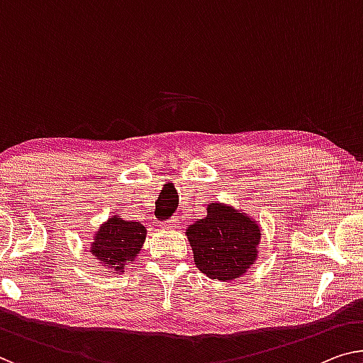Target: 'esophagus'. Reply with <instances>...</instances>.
Segmentation results:
<instances>
[{
    "label": "esophagus",
    "mask_w": 363,
    "mask_h": 363,
    "mask_svg": "<svg viewBox=\"0 0 363 363\" xmlns=\"http://www.w3.org/2000/svg\"><path fill=\"white\" fill-rule=\"evenodd\" d=\"M177 223H179V220H177V218H169V220L163 221L161 226H163V228H172V226H176Z\"/></svg>",
    "instance_id": "34e87169"
}]
</instances>
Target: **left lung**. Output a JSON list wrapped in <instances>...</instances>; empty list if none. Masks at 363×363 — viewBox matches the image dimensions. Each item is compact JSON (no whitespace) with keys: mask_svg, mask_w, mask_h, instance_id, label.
I'll list each match as a JSON object with an SVG mask.
<instances>
[{"mask_svg":"<svg viewBox=\"0 0 363 363\" xmlns=\"http://www.w3.org/2000/svg\"><path fill=\"white\" fill-rule=\"evenodd\" d=\"M186 233L196 266L210 279L240 277L257 257L261 228L228 205L210 203L207 216L189 225Z\"/></svg>","mask_w":363,"mask_h":363,"instance_id":"obj_1","label":"left lung"}]
</instances>
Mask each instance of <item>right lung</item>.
<instances>
[{
    "mask_svg": "<svg viewBox=\"0 0 363 363\" xmlns=\"http://www.w3.org/2000/svg\"><path fill=\"white\" fill-rule=\"evenodd\" d=\"M145 238L147 230L140 221H127L113 216L96 233L91 252L99 259L102 266L121 274L130 262L135 261Z\"/></svg>",
    "mask_w": 363,
    "mask_h": 363,
    "instance_id": "obj_1",
    "label": "right lung"
}]
</instances>
